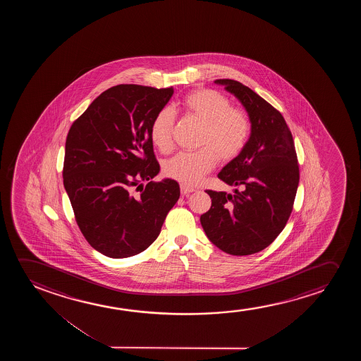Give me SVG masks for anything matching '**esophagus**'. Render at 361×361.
Returning <instances> with one entry per match:
<instances>
[{
	"label": "esophagus",
	"instance_id": "34e87169",
	"mask_svg": "<svg viewBox=\"0 0 361 361\" xmlns=\"http://www.w3.org/2000/svg\"><path fill=\"white\" fill-rule=\"evenodd\" d=\"M181 193H183V195H185V196H186V195H188V193H191V192H193V191H195V188H188V186H186V185H181Z\"/></svg>",
	"mask_w": 361,
	"mask_h": 361
}]
</instances>
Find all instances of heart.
I'll return each instance as SVG.
<instances>
[{
  "instance_id": "heart-1",
  "label": "heart",
  "mask_w": 361,
  "mask_h": 361,
  "mask_svg": "<svg viewBox=\"0 0 361 361\" xmlns=\"http://www.w3.org/2000/svg\"><path fill=\"white\" fill-rule=\"evenodd\" d=\"M185 114L202 124L198 137L200 150L178 153L164 164V173L186 186L201 183L217 163L238 158L247 147L252 124L247 114L233 109L232 102L214 90L201 89L188 94L181 102ZM175 116L170 109L155 114L150 126V139L161 153L173 148Z\"/></svg>"
}]
</instances>
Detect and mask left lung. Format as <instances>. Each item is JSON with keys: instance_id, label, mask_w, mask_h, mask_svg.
Instances as JSON below:
<instances>
[{"instance_id": "1", "label": "left lung", "mask_w": 361, "mask_h": 361, "mask_svg": "<svg viewBox=\"0 0 361 361\" xmlns=\"http://www.w3.org/2000/svg\"><path fill=\"white\" fill-rule=\"evenodd\" d=\"M247 111L250 138L218 173L232 193L208 190L212 206L200 218L208 239L231 255L269 247L286 226L300 181L292 134L282 114L235 80L219 79Z\"/></svg>"}]
</instances>
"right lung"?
Wrapping results in <instances>:
<instances>
[{
  "mask_svg": "<svg viewBox=\"0 0 361 361\" xmlns=\"http://www.w3.org/2000/svg\"><path fill=\"white\" fill-rule=\"evenodd\" d=\"M173 87L118 85L106 90L75 121L65 143V191L90 245L114 259L144 252L178 202L175 180L160 171L150 126ZM148 180L146 188L140 183ZM133 185L141 188L134 197Z\"/></svg>",
  "mask_w": 361,
  "mask_h": 361,
  "instance_id": "1",
  "label": "right lung"
}]
</instances>
